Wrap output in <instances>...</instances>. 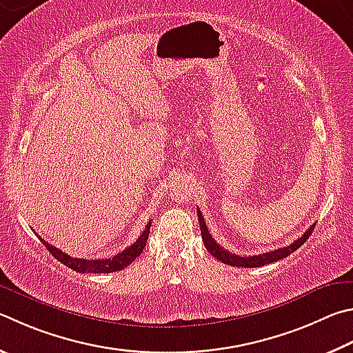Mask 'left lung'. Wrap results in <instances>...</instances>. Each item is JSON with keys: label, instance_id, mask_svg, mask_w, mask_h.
<instances>
[{"label": "left lung", "instance_id": "1", "mask_svg": "<svg viewBox=\"0 0 353 353\" xmlns=\"http://www.w3.org/2000/svg\"><path fill=\"white\" fill-rule=\"evenodd\" d=\"M197 219H199V225H201L202 241H203V243H205V247H207L208 252H210L211 254H213L217 261H221V262H223V264H227V265H233V267H247V268L262 267V265H265V264H272V262H276V261H279V259L287 258L288 254L293 253L294 250H298L307 239H309V236L312 234L313 228H315V225H312L303 236H301L299 239L292 242L288 247L276 248V250H273V252H267V253L256 254V256H239V254L230 253L228 250L222 248V247L219 245V243H217L213 238H211L208 228H207V225H205L203 216H202L201 210H199V208H197Z\"/></svg>", "mask_w": 353, "mask_h": 353}]
</instances>
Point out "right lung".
<instances>
[{"mask_svg":"<svg viewBox=\"0 0 353 353\" xmlns=\"http://www.w3.org/2000/svg\"><path fill=\"white\" fill-rule=\"evenodd\" d=\"M150 228H151V222H148V225L145 227L143 233L140 234V238L134 242L132 245L123 250L121 253L115 254L114 258H106V259L72 258V256L63 253L61 250L52 247L44 239H41V238L40 239L44 243V247L49 250V253L52 254L55 259H59L61 264L68 265L69 268H72V270H75V272H79V273H112V272H119V270H121V268L130 265L131 262L143 252L146 241H148V236H150Z\"/></svg>","mask_w":353,"mask_h":353,"instance_id":"obj_1","label":"right lung"}]
</instances>
